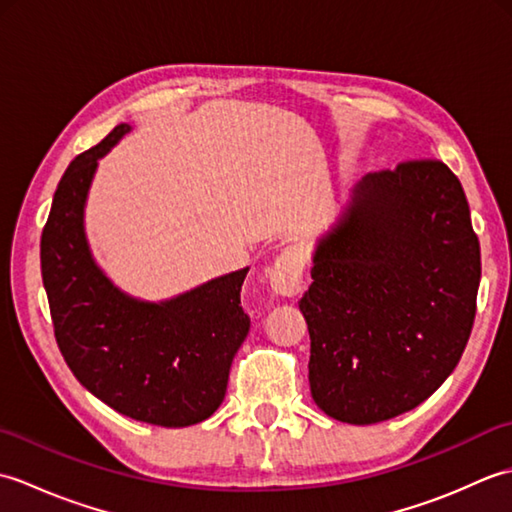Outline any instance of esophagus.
I'll return each instance as SVG.
<instances>
[{
    "instance_id": "obj_1",
    "label": "esophagus",
    "mask_w": 512,
    "mask_h": 512,
    "mask_svg": "<svg viewBox=\"0 0 512 512\" xmlns=\"http://www.w3.org/2000/svg\"><path fill=\"white\" fill-rule=\"evenodd\" d=\"M303 257L297 250L286 248L275 264L268 268V284L273 288L275 295L281 297H295L303 286Z\"/></svg>"
}]
</instances>
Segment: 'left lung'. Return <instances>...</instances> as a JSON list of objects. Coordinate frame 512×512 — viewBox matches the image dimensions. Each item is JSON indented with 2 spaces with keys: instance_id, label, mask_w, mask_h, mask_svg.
Listing matches in <instances>:
<instances>
[{
  "instance_id": "8db88e82",
  "label": "left lung",
  "mask_w": 512,
  "mask_h": 512,
  "mask_svg": "<svg viewBox=\"0 0 512 512\" xmlns=\"http://www.w3.org/2000/svg\"><path fill=\"white\" fill-rule=\"evenodd\" d=\"M480 275L469 202L442 160L367 173L319 242L299 301L314 402L350 424L418 407L460 361Z\"/></svg>"
}]
</instances>
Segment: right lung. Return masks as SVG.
<instances>
[{"instance_id": "obj_1", "label": "right lung", "mask_w": 512, "mask_h": 512, "mask_svg": "<svg viewBox=\"0 0 512 512\" xmlns=\"http://www.w3.org/2000/svg\"><path fill=\"white\" fill-rule=\"evenodd\" d=\"M127 125L76 156L54 191L41 233V277L54 339L79 383L123 416L158 427H189L222 405L233 356L250 319L242 308L248 268L167 303L116 290L90 257L83 204L96 160Z\"/></svg>"}]
</instances>
